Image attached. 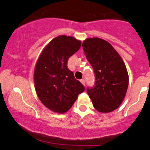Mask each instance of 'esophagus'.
<instances>
[{
  "label": "esophagus",
  "instance_id": "34e87169",
  "mask_svg": "<svg viewBox=\"0 0 150 150\" xmlns=\"http://www.w3.org/2000/svg\"><path fill=\"white\" fill-rule=\"evenodd\" d=\"M80 81H81V83L82 84H83V85L84 86H85V80H84V79H81Z\"/></svg>",
  "mask_w": 150,
  "mask_h": 150
}]
</instances>
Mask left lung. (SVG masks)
Segmentation results:
<instances>
[{
	"label": "left lung",
	"instance_id": "8db88e82",
	"mask_svg": "<svg viewBox=\"0 0 150 150\" xmlns=\"http://www.w3.org/2000/svg\"><path fill=\"white\" fill-rule=\"evenodd\" d=\"M82 46L96 75L94 87L87 89L94 108L105 113L117 109L124 100L128 86L124 61L111 44L102 39L87 38Z\"/></svg>",
	"mask_w": 150,
	"mask_h": 150
}]
</instances>
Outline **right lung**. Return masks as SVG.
Wrapping results in <instances>:
<instances>
[{"mask_svg": "<svg viewBox=\"0 0 150 150\" xmlns=\"http://www.w3.org/2000/svg\"><path fill=\"white\" fill-rule=\"evenodd\" d=\"M81 46V41L71 36L57 37L43 49L35 66L37 95L46 108L57 113L70 109L85 90L67 66L68 59Z\"/></svg>", "mask_w": 150, "mask_h": 150, "instance_id": "add662e5", "label": "right lung"}]
</instances>
